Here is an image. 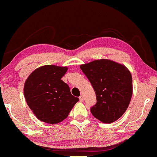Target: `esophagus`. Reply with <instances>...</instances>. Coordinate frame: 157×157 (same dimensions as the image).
Here are the masks:
<instances>
[{
	"instance_id": "34e87169",
	"label": "esophagus",
	"mask_w": 157,
	"mask_h": 157,
	"mask_svg": "<svg viewBox=\"0 0 157 157\" xmlns=\"http://www.w3.org/2000/svg\"><path fill=\"white\" fill-rule=\"evenodd\" d=\"M79 101H80L81 102H83V101H84V96H83V95H81L80 96H79Z\"/></svg>"
}]
</instances>
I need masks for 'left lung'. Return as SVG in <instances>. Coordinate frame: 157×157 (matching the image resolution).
Listing matches in <instances>:
<instances>
[{
    "instance_id": "1",
    "label": "left lung",
    "mask_w": 157,
    "mask_h": 157,
    "mask_svg": "<svg viewBox=\"0 0 157 157\" xmlns=\"http://www.w3.org/2000/svg\"><path fill=\"white\" fill-rule=\"evenodd\" d=\"M80 68L96 95V104L91 108L93 116L105 123L120 118L132 95L130 71L121 63L105 59L82 64Z\"/></svg>"
}]
</instances>
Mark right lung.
I'll return each mask as SVG.
<instances>
[{"instance_id":"1","label":"right lung","mask_w":157,"mask_h":157,"mask_svg":"<svg viewBox=\"0 0 157 157\" xmlns=\"http://www.w3.org/2000/svg\"><path fill=\"white\" fill-rule=\"evenodd\" d=\"M67 67L46 65L34 70L24 84V96L39 120L57 124L67 118L79 98L73 96L62 77Z\"/></svg>"}]
</instances>
